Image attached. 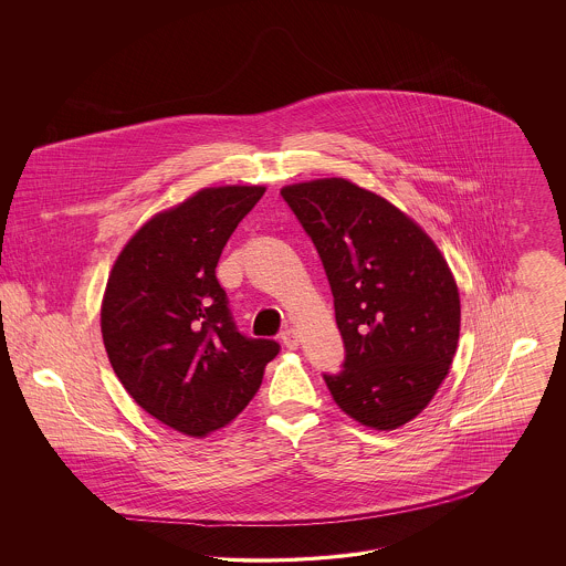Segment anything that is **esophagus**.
Masks as SVG:
<instances>
[{
    "label": "esophagus",
    "instance_id": "1",
    "mask_svg": "<svg viewBox=\"0 0 566 566\" xmlns=\"http://www.w3.org/2000/svg\"><path fill=\"white\" fill-rule=\"evenodd\" d=\"M282 342H284V346H286L289 350H296V348H298V335H296L295 328H286V331L282 333Z\"/></svg>",
    "mask_w": 566,
    "mask_h": 566
}]
</instances>
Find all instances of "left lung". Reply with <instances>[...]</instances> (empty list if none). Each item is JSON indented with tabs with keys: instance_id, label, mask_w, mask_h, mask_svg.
Listing matches in <instances>:
<instances>
[{
	"instance_id": "1",
	"label": "left lung",
	"mask_w": 566,
	"mask_h": 566,
	"mask_svg": "<svg viewBox=\"0 0 566 566\" xmlns=\"http://www.w3.org/2000/svg\"><path fill=\"white\" fill-rule=\"evenodd\" d=\"M312 238L346 344L344 371L324 376L356 422L395 431L431 403L450 374L460 295L429 233L388 199L346 178L280 190Z\"/></svg>"
}]
</instances>
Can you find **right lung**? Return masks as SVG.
I'll return each instance as SVG.
<instances>
[{
  "instance_id": "obj_1",
  "label": "right lung",
  "mask_w": 566,
  "mask_h": 566,
  "mask_svg": "<svg viewBox=\"0 0 566 566\" xmlns=\"http://www.w3.org/2000/svg\"><path fill=\"white\" fill-rule=\"evenodd\" d=\"M265 187H210L146 220L102 298L109 365L163 424L206 437L242 413L280 346L238 333L216 265Z\"/></svg>"
}]
</instances>
